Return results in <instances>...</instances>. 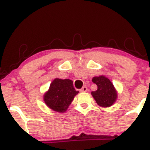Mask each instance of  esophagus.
I'll return each mask as SVG.
<instances>
[{
    "instance_id": "34e87169",
    "label": "esophagus",
    "mask_w": 150,
    "mask_h": 150,
    "mask_svg": "<svg viewBox=\"0 0 150 150\" xmlns=\"http://www.w3.org/2000/svg\"><path fill=\"white\" fill-rule=\"evenodd\" d=\"M87 91H88V88L86 87V86H83V87L81 89V92H86Z\"/></svg>"
}]
</instances>
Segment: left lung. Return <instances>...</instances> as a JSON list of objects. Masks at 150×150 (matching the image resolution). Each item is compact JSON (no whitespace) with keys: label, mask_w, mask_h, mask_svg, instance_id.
I'll list each match as a JSON object with an SVG mask.
<instances>
[{"label":"left lung","mask_w":150,"mask_h":150,"mask_svg":"<svg viewBox=\"0 0 150 150\" xmlns=\"http://www.w3.org/2000/svg\"><path fill=\"white\" fill-rule=\"evenodd\" d=\"M92 81L97 86V90L91 92L96 103L102 107H109L112 105L117 99V95L111 81L104 75L93 77Z\"/></svg>","instance_id":"obj_1"}]
</instances>
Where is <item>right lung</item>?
<instances>
[{"mask_svg":"<svg viewBox=\"0 0 150 150\" xmlns=\"http://www.w3.org/2000/svg\"><path fill=\"white\" fill-rule=\"evenodd\" d=\"M78 93L71 80L56 78L50 85L43 99L50 109L58 112H64Z\"/></svg>","mask_w":150,"mask_h":150,"instance_id":"1","label":"right lung"}]
</instances>
